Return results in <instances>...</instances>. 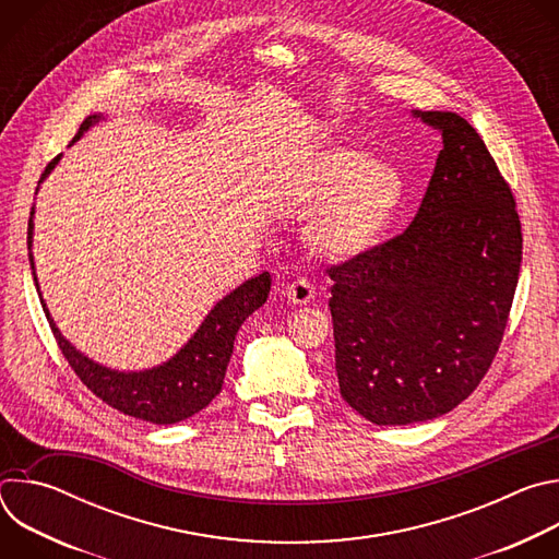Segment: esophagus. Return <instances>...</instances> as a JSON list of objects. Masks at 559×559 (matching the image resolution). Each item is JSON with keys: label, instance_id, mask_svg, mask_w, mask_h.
I'll return each instance as SVG.
<instances>
[{"label": "esophagus", "instance_id": "1", "mask_svg": "<svg viewBox=\"0 0 559 559\" xmlns=\"http://www.w3.org/2000/svg\"><path fill=\"white\" fill-rule=\"evenodd\" d=\"M285 296L294 305H307L313 298V285L307 278H296L285 287Z\"/></svg>", "mask_w": 559, "mask_h": 559}]
</instances>
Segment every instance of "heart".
<instances>
[{
  "label": "heart",
  "mask_w": 559,
  "mask_h": 559,
  "mask_svg": "<svg viewBox=\"0 0 559 559\" xmlns=\"http://www.w3.org/2000/svg\"><path fill=\"white\" fill-rule=\"evenodd\" d=\"M307 203L318 207L307 238L330 259H349L378 243L401 203L395 173L354 147L318 152L305 173Z\"/></svg>",
  "instance_id": "b5f03b06"
}]
</instances>
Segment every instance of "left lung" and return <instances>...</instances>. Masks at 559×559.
I'll return each instance as SVG.
<instances>
[{"label":"left lung","mask_w":559,"mask_h":559,"mask_svg":"<svg viewBox=\"0 0 559 559\" xmlns=\"http://www.w3.org/2000/svg\"><path fill=\"white\" fill-rule=\"evenodd\" d=\"M442 150L412 225L330 265L343 401L373 425L449 414L487 376L513 305L522 225L475 128L455 112H416Z\"/></svg>","instance_id":"left-lung-1"}]
</instances>
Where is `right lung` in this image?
<instances>
[{"mask_svg": "<svg viewBox=\"0 0 559 559\" xmlns=\"http://www.w3.org/2000/svg\"><path fill=\"white\" fill-rule=\"evenodd\" d=\"M99 119H102L99 115L88 117L82 126H79V132L74 134L72 141H76ZM59 156H55L46 166L41 179L55 168ZM31 236H33V218L28 221V248H31ZM31 270H35L33 254H31ZM35 287H39L37 276H35ZM270 287H272V278L267 272L246 281L241 287L227 294L221 302H216V307L207 313L197 334L188 341V345L175 358H170L162 367H154L139 373L112 371L108 367H102L88 360L84 354H79L55 328L44 300H41V307L46 311L50 330L55 334V341L63 358L68 360L76 378L82 380L99 397V401H104L106 405H110L112 409L126 416H132L152 425H175L199 414L214 401V395L223 386L236 332L243 325L246 318L267 300Z\"/></svg>", "mask_w": 559, "mask_h": 559, "instance_id": "add662e5", "label": "right lung"}]
</instances>
